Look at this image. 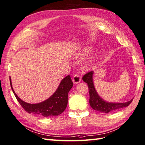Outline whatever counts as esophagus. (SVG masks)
Instances as JSON below:
<instances>
[{
	"label": "esophagus",
	"mask_w": 145,
	"mask_h": 145,
	"mask_svg": "<svg viewBox=\"0 0 145 145\" xmlns=\"http://www.w3.org/2000/svg\"><path fill=\"white\" fill-rule=\"evenodd\" d=\"M72 82L74 84H77V83H80L81 82V77L80 75L75 74L74 76L72 77Z\"/></svg>",
	"instance_id": "obj_1"
}]
</instances>
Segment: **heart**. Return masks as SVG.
<instances>
[{"label":"heart","instance_id":"1","mask_svg":"<svg viewBox=\"0 0 145 145\" xmlns=\"http://www.w3.org/2000/svg\"><path fill=\"white\" fill-rule=\"evenodd\" d=\"M92 52V49H91V48H87V49H86L85 50H84L83 52V55H88V54H89V53H90V52ZM81 55V54H80Z\"/></svg>","mask_w":145,"mask_h":145}]
</instances>
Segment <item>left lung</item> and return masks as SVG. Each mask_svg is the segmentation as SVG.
Instances as JSON below:
<instances>
[{
    "label": "left lung",
    "instance_id": "8db88e82",
    "mask_svg": "<svg viewBox=\"0 0 145 145\" xmlns=\"http://www.w3.org/2000/svg\"><path fill=\"white\" fill-rule=\"evenodd\" d=\"M93 71L87 72L83 76L82 79L83 82L87 83L88 90H89L90 105L93 110L101 111V112L108 113L112 112L119 109L123 108L128 106L131 103L133 99L127 101L126 103H108L103 100L99 95H98L95 90V88L93 82Z\"/></svg>",
    "mask_w": 145,
    "mask_h": 145
}]
</instances>
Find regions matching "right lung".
Masks as SVG:
<instances>
[{
	"label": "right lung",
	"instance_id": "obj_1",
	"mask_svg": "<svg viewBox=\"0 0 145 145\" xmlns=\"http://www.w3.org/2000/svg\"><path fill=\"white\" fill-rule=\"evenodd\" d=\"M9 80L11 89L22 107L27 113L35 114L42 117L56 116L64 111L68 103V93L73 85L71 76L68 75L61 81L57 90L48 99L37 104H29L22 101L15 93L12 87L11 78Z\"/></svg>",
	"mask_w": 145,
	"mask_h": 145
}]
</instances>
